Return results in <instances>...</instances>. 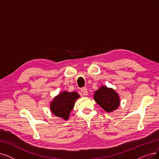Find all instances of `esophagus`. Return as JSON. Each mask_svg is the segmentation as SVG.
I'll list each match as a JSON object with an SVG mask.
<instances>
[{"label":"esophagus","mask_w":159,"mask_h":159,"mask_svg":"<svg viewBox=\"0 0 159 159\" xmlns=\"http://www.w3.org/2000/svg\"><path fill=\"white\" fill-rule=\"evenodd\" d=\"M81 92L82 93V94H83V95H84V96H87V95L88 94V91L85 87L82 88L81 89Z\"/></svg>","instance_id":"esophagus-1"}]
</instances>
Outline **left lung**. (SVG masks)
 <instances>
[{"instance_id": "obj_1", "label": "left lung", "mask_w": 159, "mask_h": 159, "mask_svg": "<svg viewBox=\"0 0 159 159\" xmlns=\"http://www.w3.org/2000/svg\"><path fill=\"white\" fill-rule=\"evenodd\" d=\"M94 99L107 112L116 110L120 103L118 94L112 89L105 86L101 87L94 93Z\"/></svg>"}]
</instances>
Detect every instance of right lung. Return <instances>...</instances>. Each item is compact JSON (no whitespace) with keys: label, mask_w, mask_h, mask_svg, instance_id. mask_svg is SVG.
I'll return each instance as SVG.
<instances>
[{"label":"right lung","mask_w":159,"mask_h":159,"mask_svg":"<svg viewBox=\"0 0 159 159\" xmlns=\"http://www.w3.org/2000/svg\"><path fill=\"white\" fill-rule=\"evenodd\" d=\"M79 97L80 95L76 92H62L53 99L51 104V111L55 116L67 120L75 100Z\"/></svg>","instance_id":"right-lung-1"}]
</instances>
